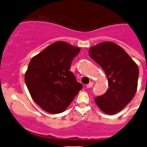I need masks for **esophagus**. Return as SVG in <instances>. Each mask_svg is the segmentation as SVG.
<instances>
[{
    "label": "esophagus",
    "mask_w": 147,
    "mask_h": 147,
    "mask_svg": "<svg viewBox=\"0 0 147 147\" xmlns=\"http://www.w3.org/2000/svg\"><path fill=\"white\" fill-rule=\"evenodd\" d=\"M92 85H93V82H90L88 84H87V86H86V87H87V88H90V87H92Z\"/></svg>",
    "instance_id": "1"
}]
</instances>
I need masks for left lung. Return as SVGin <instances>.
<instances>
[{"label": "left lung", "mask_w": 147, "mask_h": 147, "mask_svg": "<svg viewBox=\"0 0 147 147\" xmlns=\"http://www.w3.org/2000/svg\"><path fill=\"white\" fill-rule=\"evenodd\" d=\"M89 55L103 69L109 88L94 101L102 112L114 115L125 107L134 97L137 88L139 68L120 46L104 42L92 47Z\"/></svg>", "instance_id": "1"}]
</instances>
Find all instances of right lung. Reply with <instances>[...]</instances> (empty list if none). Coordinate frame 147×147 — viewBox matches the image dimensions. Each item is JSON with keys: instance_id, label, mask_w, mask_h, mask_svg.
<instances>
[{"instance_id": "obj_1", "label": "right lung", "mask_w": 147, "mask_h": 147, "mask_svg": "<svg viewBox=\"0 0 147 147\" xmlns=\"http://www.w3.org/2000/svg\"><path fill=\"white\" fill-rule=\"evenodd\" d=\"M80 51L78 47L57 41L31 59L25 82L32 100L45 112H64L82 90V84L69 71Z\"/></svg>"}]
</instances>
